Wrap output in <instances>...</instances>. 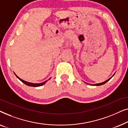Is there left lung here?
<instances>
[{
  "label": "left lung",
  "mask_w": 128,
  "mask_h": 128,
  "mask_svg": "<svg viewBox=\"0 0 128 128\" xmlns=\"http://www.w3.org/2000/svg\"><path fill=\"white\" fill-rule=\"evenodd\" d=\"M114 74H115V73H114V74L112 75V77H111V78H108V80H106V81H105V82H102V83H98V84H92V86H101V85L104 84H106V82H108V81H109V80H110V79H111V78H112V77L114 76ZM88 84L92 85V84Z\"/></svg>",
  "instance_id": "8db88e82"
}]
</instances>
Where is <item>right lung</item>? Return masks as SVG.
Listing matches in <instances>:
<instances>
[{"label": "right lung", "mask_w": 128, "mask_h": 128, "mask_svg": "<svg viewBox=\"0 0 128 128\" xmlns=\"http://www.w3.org/2000/svg\"><path fill=\"white\" fill-rule=\"evenodd\" d=\"M14 74H15V73H14ZM15 75H16V76L17 78H18V79L20 80L21 82H22V83H24V84H26L27 86H31V87H39V86H41L45 84L46 83V82L48 81V80L50 79V78L48 80H46V81L44 82H42V83H30V82H26V81H25V80H24L22 79V78H19V77L17 76L16 74H15Z\"/></svg>", "instance_id": "obj_1"}]
</instances>
